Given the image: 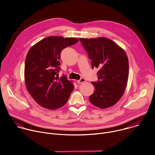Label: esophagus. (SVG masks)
Here are the masks:
<instances>
[{"instance_id": "esophagus-1", "label": "esophagus", "mask_w": 155, "mask_h": 155, "mask_svg": "<svg viewBox=\"0 0 155 155\" xmlns=\"http://www.w3.org/2000/svg\"><path fill=\"white\" fill-rule=\"evenodd\" d=\"M85 81H86V79L84 78H80L79 80L77 81V83H79V84H80V83H84V82H85Z\"/></svg>"}]
</instances>
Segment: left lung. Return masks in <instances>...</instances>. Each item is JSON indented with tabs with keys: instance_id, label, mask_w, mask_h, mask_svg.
Listing matches in <instances>:
<instances>
[{
	"instance_id": "1",
	"label": "left lung",
	"mask_w": 155,
	"mask_h": 155,
	"mask_svg": "<svg viewBox=\"0 0 155 155\" xmlns=\"http://www.w3.org/2000/svg\"><path fill=\"white\" fill-rule=\"evenodd\" d=\"M91 59L92 68H99V81L90 101L101 109L114 106L123 96L127 85L129 62L124 50L105 37L80 38Z\"/></svg>"
}]
</instances>
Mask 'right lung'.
Masks as SVG:
<instances>
[{
	"mask_svg": "<svg viewBox=\"0 0 155 155\" xmlns=\"http://www.w3.org/2000/svg\"><path fill=\"white\" fill-rule=\"evenodd\" d=\"M78 41L77 38L49 36L29 49L25 61V84L28 93L41 107L54 110L68 102L74 85L66 76L59 78L60 53Z\"/></svg>",
	"mask_w": 155,
	"mask_h": 155,
	"instance_id": "right-lung-1",
	"label": "right lung"
}]
</instances>
